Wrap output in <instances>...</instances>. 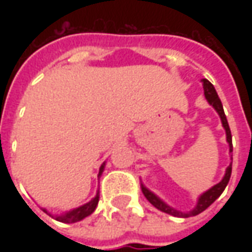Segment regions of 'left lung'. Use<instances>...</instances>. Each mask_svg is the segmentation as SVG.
Here are the masks:
<instances>
[{"label": "left lung", "instance_id": "1", "mask_svg": "<svg viewBox=\"0 0 252 252\" xmlns=\"http://www.w3.org/2000/svg\"><path fill=\"white\" fill-rule=\"evenodd\" d=\"M202 83H203V90H205V98L208 99V102L216 109V112L219 113V116H220V119H221V125H223V127H224V130H226V137H227V143H228V147H230V153L233 151V143H231V131H230V127H228V123H227V118H226V115H224V111H223V105H221V101H220V98H219L218 92L215 90V87L212 85V83H209L208 80H202ZM230 177H231V162H230V165L226 169V174H224V177L223 179L216 184L215 187H212V188L206 190L205 193H202L198 199V203H196V206L192 209L190 212H187V213H184V212H179V210H175V209H172L171 206H168L165 202H162L157 195H154L151 190L146 188L143 184H141V192H143V195L146 196V199L150 202L151 205L154 206V208H157L161 212H164V213H168V215H172V216H177V218H190V216H196L199 213H202L203 210H206V209L216 200V199L221 195V192L224 190V188L227 187L228 181H230Z\"/></svg>", "mask_w": 252, "mask_h": 252}]
</instances>
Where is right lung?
Wrapping results in <instances>:
<instances>
[{
    "instance_id": "add662e5",
    "label": "right lung",
    "mask_w": 252,
    "mask_h": 252,
    "mask_svg": "<svg viewBox=\"0 0 252 252\" xmlns=\"http://www.w3.org/2000/svg\"><path fill=\"white\" fill-rule=\"evenodd\" d=\"M103 168H105V162L101 165V168H99V174H98V177H101L102 172H103ZM98 200H99V193H96V196L90 200L88 203H85L83 206H80V208L73 209V210H70V212H67V213H64V215H60V216H56V220H59V221H63V223H77V221H80V220H83V219L88 218L90 215H91L92 212L96 209V205H98ZM43 212L47 213V210L43 209Z\"/></svg>"
}]
</instances>
